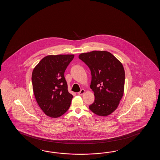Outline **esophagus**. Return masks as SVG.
Here are the masks:
<instances>
[{
    "label": "esophagus",
    "mask_w": 160,
    "mask_h": 160,
    "mask_svg": "<svg viewBox=\"0 0 160 160\" xmlns=\"http://www.w3.org/2000/svg\"><path fill=\"white\" fill-rule=\"evenodd\" d=\"M85 90L84 89H82L80 92H78V94L79 95H83L85 93Z\"/></svg>",
    "instance_id": "34e87169"
}]
</instances>
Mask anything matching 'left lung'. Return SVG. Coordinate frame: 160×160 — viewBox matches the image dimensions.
Returning <instances> with one entry per match:
<instances>
[{
    "instance_id": "left-lung-1",
    "label": "left lung",
    "mask_w": 160,
    "mask_h": 160,
    "mask_svg": "<svg viewBox=\"0 0 160 160\" xmlns=\"http://www.w3.org/2000/svg\"><path fill=\"white\" fill-rule=\"evenodd\" d=\"M79 58L88 66L92 74L90 88L94 92L95 100L89 109L98 116H109L117 108L123 94L122 64L108 51L82 53Z\"/></svg>"
}]
</instances>
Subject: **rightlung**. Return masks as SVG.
<instances>
[{
  "instance_id": "1",
  "label": "right lung",
  "mask_w": 160,
  "mask_h": 160,
  "mask_svg": "<svg viewBox=\"0 0 160 160\" xmlns=\"http://www.w3.org/2000/svg\"><path fill=\"white\" fill-rule=\"evenodd\" d=\"M74 55H48L33 70L34 95L42 111L52 118L62 116L69 109L73 96L69 93L64 77Z\"/></svg>"
}]
</instances>
